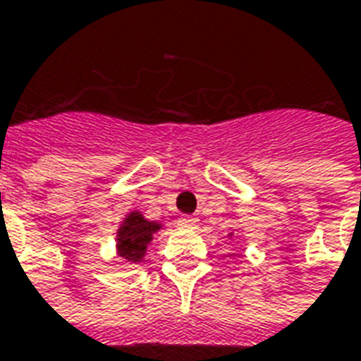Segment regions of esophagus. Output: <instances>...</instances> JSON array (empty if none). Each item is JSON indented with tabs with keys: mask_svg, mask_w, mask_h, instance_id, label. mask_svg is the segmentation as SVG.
I'll return each mask as SVG.
<instances>
[{
	"mask_svg": "<svg viewBox=\"0 0 361 361\" xmlns=\"http://www.w3.org/2000/svg\"><path fill=\"white\" fill-rule=\"evenodd\" d=\"M198 227V219H196V217H188V215H184V217H180V219H178V228H186V231H188V228H196Z\"/></svg>",
	"mask_w": 361,
	"mask_h": 361,
	"instance_id": "esophagus-1",
	"label": "esophagus"
}]
</instances>
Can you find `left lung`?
<instances>
[{"label":"left lung","mask_w":361,"mask_h":361,"mask_svg":"<svg viewBox=\"0 0 361 361\" xmlns=\"http://www.w3.org/2000/svg\"><path fill=\"white\" fill-rule=\"evenodd\" d=\"M231 235H233V233H231ZM231 235H228V236H231Z\"/></svg>","instance_id":"1"}]
</instances>
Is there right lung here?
<instances>
[{
  "instance_id": "obj_1",
  "label": "right lung",
  "mask_w": 361,
  "mask_h": 361,
  "mask_svg": "<svg viewBox=\"0 0 361 361\" xmlns=\"http://www.w3.org/2000/svg\"><path fill=\"white\" fill-rule=\"evenodd\" d=\"M161 223L148 221L140 212H130L117 231V254L130 264H138L146 256L148 244L161 231Z\"/></svg>"
}]
</instances>
